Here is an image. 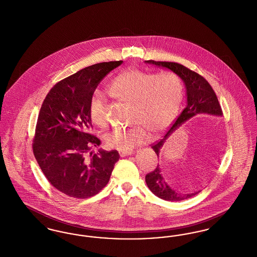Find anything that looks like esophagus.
I'll use <instances>...</instances> for the list:
<instances>
[{
  "instance_id": "obj_1",
  "label": "esophagus",
  "mask_w": 257,
  "mask_h": 257,
  "mask_svg": "<svg viewBox=\"0 0 257 257\" xmlns=\"http://www.w3.org/2000/svg\"><path fill=\"white\" fill-rule=\"evenodd\" d=\"M134 151L133 150H119V154L121 157H125V156H129L131 154H133Z\"/></svg>"
}]
</instances>
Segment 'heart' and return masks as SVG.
Wrapping results in <instances>:
<instances>
[{
    "label": "heart",
    "instance_id": "obj_1",
    "mask_svg": "<svg viewBox=\"0 0 257 257\" xmlns=\"http://www.w3.org/2000/svg\"><path fill=\"white\" fill-rule=\"evenodd\" d=\"M109 95L129 104L128 127H117L105 135L111 148L132 150L148 139V131L157 133L171 124L183 98L180 78L172 72L149 73L129 69L114 77L107 88ZM89 115L101 127L108 123V107L104 97L95 93L89 102Z\"/></svg>",
    "mask_w": 257,
    "mask_h": 257
}]
</instances>
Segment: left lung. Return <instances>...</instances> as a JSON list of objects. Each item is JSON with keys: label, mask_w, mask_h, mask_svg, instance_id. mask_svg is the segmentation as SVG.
<instances>
[{"label": "left lung", "mask_w": 257, "mask_h": 257, "mask_svg": "<svg viewBox=\"0 0 257 257\" xmlns=\"http://www.w3.org/2000/svg\"><path fill=\"white\" fill-rule=\"evenodd\" d=\"M147 63L154 64L156 66L168 68L173 73L176 74L183 81L186 87V95H187V106L177 119L171 125L170 130L164 137V139L160 140L156 144L152 146V149L155 151L157 156L159 157L160 149L164 146L166 140L171 136L177 128H179L183 123L194 117L198 113H207L212 115L221 116L222 111L220 109V103L218 101L217 95L213 90L212 86L207 81L195 71L190 70L182 64L170 61H146ZM146 182L149 190L160 198L168 201H181L184 199L190 198L196 196L200 191H196L194 193H180L173 189H171L170 185L166 182L164 176L162 175V171L159 165L156 169L146 176Z\"/></svg>", "instance_id": "1"}]
</instances>
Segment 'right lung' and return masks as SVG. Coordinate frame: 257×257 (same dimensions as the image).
<instances>
[{"label": "right lung", "instance_id": "1", "mask_svg": "<svg viewBox=\"0 0 257 257\" xmlns=\"http://www.w3.org/2000/svg\"><path fill=\"white\" fill-rule=\"evenodd\" d=\"M122 61L96 63L78 71L51 88L37 118L33 150L51 185L76 198L95 196L108 184L116 150L99 149L92 127L89 102L99 83Z\"/></svg>", "mask_w": 257, "mask_h": 257}]
</instances>
